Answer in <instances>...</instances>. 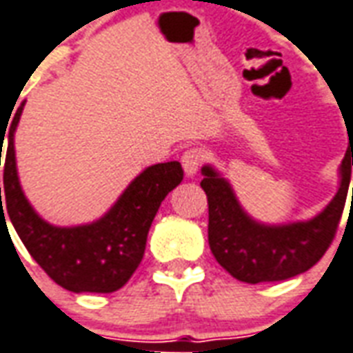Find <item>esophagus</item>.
<instances>
[{
    "label": "esophagus",
    "mask_w": 353,
    "mask_h": 353,
    "mask_svg": "<svg viewBox=\"0 0 353 353\" xmlns=\"http://www.w3.org/2000/svg\"><path fill=\"white\" fill-rule=\"evenodd\" d=\"M202 160H204V151L202 149H187L183 152V157H181V166L185 170V176H194L196 174V170L201 168Z\"/></svg>",
    "instance_id": "34e87169"
}]
</instances>
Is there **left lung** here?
I'll return each instance as SVG.
<instances>
[{
    "instance_id": "left-lung-1",
    "label": "left lung",
    "mask_w": 353,
    "mask_h": 353,
    "mask_svg": "<svg viewBox=\"0 0 353 353\" xmlns=\"http://www.w3.org/2000/svg\"><path fill=\"white\" fill-rule=\"evenodd\" d=\"M352 166L353 141L350 139L340 164V187L329 206L314 219L287 225L254 221L241 208L228 179L212 166H204L201 187L208 199V243L214 258L235 279L250 285L290 279L314 268L336 235Z\"/></svg>"
}]
</instances>
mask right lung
<instances>
[{"instance_id":"right-lung-1","label":"right lung","mask_w":353,"mask_h":353,"mask_svg":"<svg viewBox=\"0 0 353 353\" xmlns=\"http://www.w3.org/2000/svg\"><path fill=\"white\" fill-rule=\"evenodd\" d=\"M22 107L24 103L14 112L7 130L0 128V159L7 137L0 221L9 216L26 250L57 285L70 292H114L124 287L141 263L147 235L160 202L181 183L183 168L176 160L149 166L128 185L122 196L101 219L76 228L51 225L39 218L26 201L17 176L14 130ZM1 188L5 205L1 202Z\"/></svg>"}]
</instances>
